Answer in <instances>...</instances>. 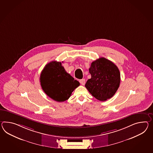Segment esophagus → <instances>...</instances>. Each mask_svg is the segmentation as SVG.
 Instances as JSON below:
<instances>
[{"mask_svg":"<svg viewBox=\"0 0 153 153\" xmlns=\"http://www.w3.org/2000/svg\"><path fill=\"white\" fill-rule=\"evenodd\" d=\"M79 82H80V83H81L82 85H85V79H80V80H79Z\"/></svg>","mask_w":153,"mask_h":153,"instance_id":"1","label":"esophagus"}]
</instances>
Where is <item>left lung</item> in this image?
<instances>
[{
    "instance_id": "left-lung-1",
    "label": "left lung",
    "mask_w": 153,
    "mask_h": 153,
    "mask_svg": "<svg viewBox=\"0 0 153 153\" xmlns=\"http://www.w3.org/2000/svg\"><path fill=\"white\" fill-rule=\"evenodd\" d=\"M91 78L85 87L98 100L105 101L112 98L119 88L120 74L119 69L112 61L101 57L91 65Z\"/></svg>"
}]
</instances>
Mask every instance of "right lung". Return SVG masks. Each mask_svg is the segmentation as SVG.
I'll return each instance as SVG.
<instances>
[{
  "mask_svg": "<svg viewBox=\"0 0 153 153\" xmlns=\"http://www.w3.org/2000/svg\"><path fill=\"white\" fill-rule=\"evenodd\" d=\"M40 81L44 92L54 101L60 102L67 100L80 85L65 71L61 62L56 61L45 66L41 72Z\"/></svg>",
  "mask_w": 153,
  "mask_h": 153,
  "instance_id": "right-lung-1",
  "label": "right lung"
}]
</instances>
